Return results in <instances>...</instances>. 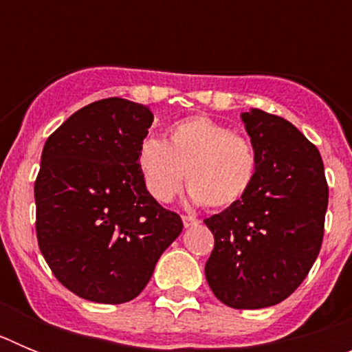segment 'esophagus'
I'll return each instance as SVG.
<instances>
[{
  "label": "esophagus",
  "mask_w": 352,
  "mask_h": 352,
  "mask_svg": "<svg viewBox=\"0 0 352 352\" xmlns=\"http://www.w3.org/2000/svg\"><path fill=\"white\" fill-rule=\"evenodd\" d=\"M182 220H183V226H185L186 229H188V227L197 226V223H199V220L195 219V217H188V214H185V217H182Z\"/></svg>",
  "instance_id": "1"
}]
</instances>
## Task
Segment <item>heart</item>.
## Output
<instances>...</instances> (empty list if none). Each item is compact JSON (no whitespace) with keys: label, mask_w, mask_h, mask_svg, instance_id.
Segmentation results:
<instances>
[{"label":"heart","mask_w":352,"mask_h":352,"mask_svg":"<svg viewBox=\"0 0 352 352\" xmlns=\"http://www.w3.org/2000/svg\"><path fill=\"white\" fill-rule=\"evenodd\" d=\"M139 167L146 190L158 203H169L190 185L194 204L226 208L238 203L257 174V153L250 141L208 116L178 121L170 129L169 141L157 138L142 141Z\"/></svg>","instance_id":"1"}]
</instances>
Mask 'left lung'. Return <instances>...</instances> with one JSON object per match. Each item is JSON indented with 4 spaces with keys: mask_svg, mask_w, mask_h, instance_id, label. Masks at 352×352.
Segmentation results:
<instances>
[{
    "mask_svg": "<svg viewBox=\"0 0 352 352\" xmlns=\"http://www.w3.org/2000/svg\"><path fill=\"white\" fill-rule=\"evenodd\" d=\"M257 174L238 203L204 220L214 236L211 291L231 309L256 310L296 291L322 243L328 183L319 149L280 116L241 113Z\"/></svg>",
    "mask_w": 352,
    "mask_h": 352,
    "instance_id": "obj_1",
    "label": "left lung"
}]
</instances>
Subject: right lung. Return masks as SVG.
I'll use <instances>...</instances> for the list:
<instances>
[{"label": "right lung", "instance_id": "1", "mask_svg": "<svg viewBox=\"0 0 352 352\" xmlns=\"http://www.w3.org/2000/svg\"><path fill=\"white\" fill-rule=\"evenodd\" d=\"M153 123L125 98L93 102L47 139L35 182L36 238L68 291L95 303L141 294L182 234L179 214L146 190L139 149Z\"/></svg>", "mask_w": 352, "mask_h": 352}]
</instances>
